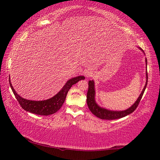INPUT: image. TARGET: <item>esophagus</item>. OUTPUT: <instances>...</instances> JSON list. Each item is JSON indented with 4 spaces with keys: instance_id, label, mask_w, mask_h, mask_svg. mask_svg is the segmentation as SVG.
<instances>
[{
    "instance_id": "34e87169",
    "label": "esophagus",
    "mask_w": 160,
    "mask_h": 160,
    "mask_svg": "<svg viewBox=\"0 0 160 160\" xmlns=\"http://www.w3.org/2000/svg\"><path fill=\"white\" fill-rule=\"evenodd\" d=\"M84 76H85L86 77H90V76H91V73L89 71H86L85 72H84Z\"/></svg>"
}]
</instances>
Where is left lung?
<instances>
[{
	"label": "left lung",
	"instance_id": "8db88e82",
	"mask_svg": "<svg viewBox=\"0 0 160 160\" xmlns=\"http://www.w3.org/2000/svg\"><path fill=\"white\" fill-rule=\"evenodd\" d=\"M146 64H147V58H146ZM146 76H147V82H146V84L144 87V89L142 90V93L140 95V96H139L137 101L135 102L132 104L130 108H128V109L124 110V111H121L108 110V109H106V108H102L100 106H98L97 103L96 102V100H95V94H96V92H95L94 81L89 80V89H88L87 94V103L88 105V107L89 108V110L91 111V113L96 115V117L99 118L100 119H102V120H115V119L122 118L127 116V115L129 114H131L137 108L138 104L140 103V102L142 99V96H143V94L144 93L146 87H147V82H148L147 69V72H146Z\"/></svg>",
	"mask_w": 160,
	"mask_h": 160
}]
</instances>
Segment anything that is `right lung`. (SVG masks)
<instances>
[{"mask_svg":"<svg viewBox=\"0 0 160 160\" xmlns=\"http://www.w3.org/2000/svg\"><path fill=\"white\" fill-rule=\"evenodd\" d=\"M84 78H85L84 76H78L71 78V79L67 81V83L62 87V89L56 96H54L50 99L42 101H33L24 99V98L18 95L15 90L13 89L12 84L10 82V78L9 84L20 107L24 110L36 115H49L55 113L62 106L64 102L66 99L68 91H69L72 85L77 83L78 81L84 80Z\"/></svg>","mask_w":160,"mask_h":160,"instance_id":"add662e5","label":"right lung"}]
</instances>
